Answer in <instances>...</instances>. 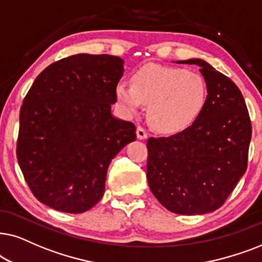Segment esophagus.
<instances>
[{
    "mask_svg": "<svg viewBox=\"0 0 262 262\" xmlns=\"http://www.w3.org/2000/svg\"><path fill=\"white\" fill-rule=\"evenodd\" d=\"M147 135H148L147 132H146L144 128L139 125V127L137 128V137H138V139H140V140H145V139H147Z\"/></svg>",
    "mask_w": 262,
    "mask_h": 262,
    "instance_id": "obj_1",
    "label": "esophagus"
}]
</instances>
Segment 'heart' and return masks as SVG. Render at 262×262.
<instances>
[{
    "mask_svg": "<svg viewBox=\"0 0 262 262\" xmlns=\"http://www.w3.org/2000/svg\"><path fill=\"white\" fill-rule=\"evenodd\" d=\"M115 96L127 114L148 105V117L160 133L177 134L189 128L207 102L205 80L194 72L158 64L145 66L132 75V85L118 82Z\"/></svg>",
    "mask_w": 262,
    "mask_h": 262,
    "instance_id": "heart-1",
    "label": "heart"
}]
</instances>
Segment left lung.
I'll return each mask as SVG.
<instances>
[{
	"label": "left lung",
	"instance_id": "left-lung-1",
	"mask_svg": "<svg viewBox=\"0 0 262 262\" xmlns=\"http://www.w3.org/2000/svg\"><path fill=\"white\" fill-rule=\"evenodd\" d=\"M207 102L196 121L169 138L147 140V181L153 195L177 214L213 212L245 175L252 123L245 98L228 76L200 58Z\"/></svg>",
	"mask_w": 262,
	"mask_h": 262
}]
</instances>
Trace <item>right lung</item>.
<instances>
[{"label": "right lung", "mask_w": 262, "mask_h": 262, "mask_svg": "<svg viewBox=\"0 0 262 262\" xmlns=\"http://www.w3.org/2000/svg\"><path fill=\"white\" fill-rule=\"evenodd\" d=\"M123 60L78 54L37 76L20 109L16 157L41 204L82 213L102 199L111 159L137 139L135 125L111 114Z\"/></svg>", "instance_id": "obj_1"}]
</instances>
